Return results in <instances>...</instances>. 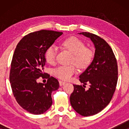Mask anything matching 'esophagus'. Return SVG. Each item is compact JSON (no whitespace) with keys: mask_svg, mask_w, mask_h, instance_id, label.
I'll return each mask as SVG.
<instances>
[{"mask_svg":"<svg viewBox=\"0 0 129 129\" xmlns=\"http://www.w3.org/2000/svg\"><path fill=\"white\" fill-rule=\"evenodd\" d=\"M66 82H63V81H61V80L59 81V85L61 86H63L64 84H66Z\"/></svg>","mask_w":129,"mask_h":129,"instance_id":"1","label":"esophagus"}]
</instances>
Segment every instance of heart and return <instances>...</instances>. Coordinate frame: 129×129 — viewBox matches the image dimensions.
<instances>
[{"label":"heart","instance_id":"b5f03b06","mask_svg":"<svg viewBox=\"0 0 129 129\" xmlns=\"http://www.w3.org/2000/svg\"><path fill=\"white\" fill-rule=\"evenodd\" d=\"M63 46L73 54L71 62L75 63L79 68H85L90 64L93 57V52L91 49L86 47L85 43L76 37L67 39L63 42ZM57 47L52 45L48 47L45 53L46 61L50 64L56 62ZM74 64L60 65L53 70L56 77L63 80H68L76 72Z\"/></svg>","mask_w":129,"mask_h":129}]
</instances>
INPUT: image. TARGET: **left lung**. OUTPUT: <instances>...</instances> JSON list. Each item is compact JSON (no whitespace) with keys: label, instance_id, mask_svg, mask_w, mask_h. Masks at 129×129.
Returning a JSON list of instances; mask_svg holds the SVG:
<instances>
[{"label":"left lung","instance_id":"obj_1","mask_svg":"<svg viewBox=\"0 0 129 129\" xmlns=\"http://www.w3.org/2000/svg\"><path fill=\"white\" fill-rule=\"evenodd\" d=\"M90 39L95 52L90 64L79 76V80L89 84V89L73 84L70 101L74 110L83 116L94 115L105 108L112 100L117 82V64L109 44L97 35L88 32L78 33Z\"/></svg>","mask_w":129,"mask_h":129}]
</instances>
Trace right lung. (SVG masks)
<instances>
[{
    "mask_svg": "<svg viewBox=\"0 0 129 129\" xmlns=\"http://www.w3.org/2000/svg\"><path fill=\"white\" fill-rule=\"evenodd\" d=\"M63 34L42 30L23 37L16 47L11 63L10 82L19 105L33 114L45 113L52 105V93L59 89L57 79L43 73L45 53L49 46ZM40 77L47 78L46 84L37 82Z\"/></svg>",
    "mask_w": 129,
    "mask_h": 129,
    "instance_id": "add662e5",
    "label": "right lung"
}]
</instances>
